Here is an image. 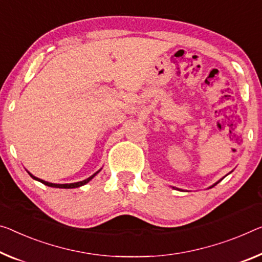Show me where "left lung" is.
I'll list each match as a JSON object with an SVG mask.
<instances>
[{
	"instance_id": "left-lung-1",
	"label": "left lung",
	"mask_w": 262,
	"mask_h": 262,
	"mask_svg": "<svg viewBox=\"0 0 262 262\" xmlns=\"http://www.w3.org/2000/svg\"><path fill=\"white\" fill-rule=\"evenodd\" d=\"M220 182H221V179L219 180V182H218V183H220ZM218 183H215L214 185H212V186H211V187H213V186H215V185H216V184H218ZM211 187H210V188H211ZM173 188H174V187H173Z\"/></svg>"
}]
</instances>
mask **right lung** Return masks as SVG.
I'll list each match as a JSON object with an SVG mask.
<instances>
[{
    "label": "right lung",
    "mask_w": 262,
    "mask_h": 262,
    "mask_svg": "<svg viewBox=\"0 0 262 262\" xmlns=\"http://www.w3.org/2000/svg\"><path fill=\"white\" fill-rule=\"evenodd\" d=\"M100 171V170H99ZM99 171H97L96 173H94V174H92L91 177H89V178H86L85 180H82V182H78V183H71V184H52V183H48V182H44V180H42V179H39V178H37V177H35V176H33L31 174L30 172H28L30 174V177L33 179H35V180H37V182H39V183H42V184H44V185H47V186H50V187H56V188H76V187H79V186H83V185H85V184H88L90 182V180L94 178V177L97 174V173L99 172Z\"/></svg>",
    "instance_id": "right-lung-1"
}]
</instances>
